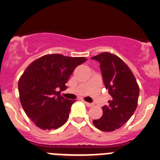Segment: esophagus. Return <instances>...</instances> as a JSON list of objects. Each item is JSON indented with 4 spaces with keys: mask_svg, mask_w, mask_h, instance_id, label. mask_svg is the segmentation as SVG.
<instances>
[{
    "mask_svg": "<svg viewBox=\"0 0 160 160\" xmlns=\"http://www.w3.org/2000/svg\"><path fill=\"white\" fill-rule=\"evenodd\" d=\"M83 103H84L85 105H86L88 107H91V106H93V104L89 103V102H84V101H83Z\"/></svg>",
    "mask_w": 160,
    "mask_h": 160,
    "instance_id": "34e87169",
    "label": "esophagus"
}]
</instances>
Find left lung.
Returning a JSON list of instances; mask_svg holds the SVG:
<instances>
[{
  "label": "left lung",
  "mask_w": 160,
  "mask_h": 160,
  "mask_svg": "<svg viewBox=\"0 0 160 160\" xmlns=\"http://www.w3.org/2000/svg\"><path fill=\"white\" fill-rule=\"evenodd\" d=\"M91 59L100 63L104 84L112 97L108 105L102 107V117L94 119L93 123L101 131H113L134 114L138 101V84L129 67L116 55L103 52Z\"/></svg>",
  "instance_id": "left-lung-1"
}]
</instances>
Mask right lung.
I'll return each mask as SVG.
<instances>
[{"label":"right lung","mask_w":160,"mask_h":160,"mask_svg":"<svg viewBox=\"0 0 160 160\" xmlns=\"http://www.w3.org/2000/svg\"><path fill=\"white\" fill-rule=\"evenodd\" d=\"M84 57L47 55L32 62L18 80L20 102L28 117L43 130L57 129L66 123L75 100L61 95L75 68Z\"/></svg>","instance_id":"right-lung-1"}]
</instances>
